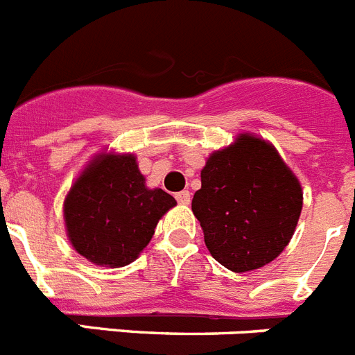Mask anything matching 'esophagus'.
<instances>
[{"mask_svg":"<svg viewBox=\"0 0 355 355\" xmlns=\"http://www.w3.org/2000/svg\"><path fill=\"white\" fill-rule=\"evenodd\" d=\"M175 199H178V202L183 206H188L190 205V192L188 190H183V192L175 193Z\"/></svg>","mask_w":355,"mask_h":355,"instance_id":"1","label":"esophagus"}]
</instances>
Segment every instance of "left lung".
I'll use <instances>...</instances> for the list:
<instances>
[{
    "instance_id": "8db88e82",
    "label": "left lung",
    "mask_w": 355,
    "mask_h": 355,
    "mask_svg": "<svg viewBox=\"0 0 355 355\" xmlns=\"http://www.w3.org/2000/svg\"><path fill=\"white\" fill-rule=\"evenodd\" d=\"M302 187L283 156L258 135L240 133L213 150L200 171L192 211L205 243L231 272H250L274 261L295 233Z\"/></svg>"
}]
</instances>
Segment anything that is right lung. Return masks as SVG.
Returning <instances> with one entry per match:
<instances>
[{
	"label": "right lung",
	"mask_w": 355,
	"mask_h": 355,
	"mask_svg": "<svg viewBox=\"0 0 355 355\" xmlns=\"http://www.w3.org/2000/svg\"><path fill=\"white\" fill-rule=\"evenodd\" d=\"M175 205L171 193L147 187L137 156L101 150L65 196V233L87 261L119 268L139 258L159 218Z\"/></svg>",
	"instance_id": "add662e5"
}]
</instances>
